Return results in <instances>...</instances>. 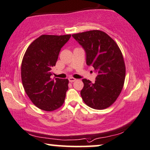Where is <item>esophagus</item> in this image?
<instances>
[{"instance_id": "34e87169", "label": "esophagus", "mask_w": 150, "mask_h": 150, "mask_svg": "<svg viewBox=\"0 0 150 150\" xmlns=\"http://www.w3.org/2000/svg\"><path fill=\"white\" fill-rule=\"evenodd\" d=\"M68 79H69V82H71V83H72V82H74V81H75L76 80V79H74V78H73V77H69V78Z\"/></svg>"}]
</instances>
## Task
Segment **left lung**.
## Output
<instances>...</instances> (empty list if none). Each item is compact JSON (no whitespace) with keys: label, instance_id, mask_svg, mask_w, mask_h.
Segmentation results:
<instances>
[{"label":"left lung","instance_id":"left-lung-1","mask_svg":"<svg viewBox=\"0 0 150 150\" xmlns=\"http://www.w3.org/2000/svg\"><path fill=\"white\" fill-rule=\"evenodd\" d=\"M83 48L86 64L97 74L95 83L83 79L81 95L90 108L102 110L115 101L122 90L125 64L119 47L110 36L101 30H90L72 35Z\"/></svg>","mask_w":150,"mask_h":150}]
</instances>
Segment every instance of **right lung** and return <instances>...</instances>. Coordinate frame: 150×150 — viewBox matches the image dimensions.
<instances>
[{
	"instance_id": "add662e5",
	"label": "right lung",
	"mask_w": 150,
	"mask_h": 150,
	"mask_svg": "<svg viewBox=\"0 0 150 150\" xmlns=\"http://www.w3.org/2000/svg\"><path fill=\"white\" fill-rule=\"evenodd\" d=\"M71 35H43L28 48L21 63V80L25 93L37 107L46 111L63 104L68 90V79H51L52 68L60 49Z\"/></svg>"
}]
</instances>
